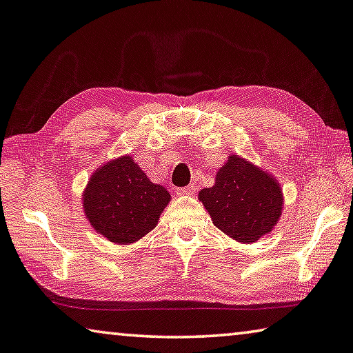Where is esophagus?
Returning a JSON list of instances; mask_svg holds the SVG:
<instances>
[{"instance_id": "esophagus-1", "label": "esophagus", "mask_w": 353, "mask_h": 353, "mask_svg": "<svg viewBox=\"0 0 353 353\" xmlns=\"http://www.w3.org/2000/svg\"><path fill=\"white\" fill-rule=\"evenodd\" d=\"M192 192H194V186H192V184H189V186H184V188H178V189H176V194L181 195V197H183V195H190Z\"/></svg>"}]
</instances>
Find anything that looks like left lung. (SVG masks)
I'll return each instance as SVG.
<instances>
[{
    "label": "left lung",
    "instance_id": "8db88e82",
    "mask_svg": "<svg viewBox=\"0 0 353 353\" xmlns=\"http://www.w3.org/2000/svg\"><path fill=\"white\" fill-rule=\"evenodd\" d=\"M199 199L212 223L239 242H255L272 231L283 208L280 184L238 154L230 156L214 186L201 189Z\"/></svg>",
    "mask_w": 353,
    "mask_h": 353
}]
</instances>
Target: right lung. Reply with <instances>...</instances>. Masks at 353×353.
<instances>
[{
    "instance_id": "1",
    "label": "right lung",
    "mask_w": 353,
    "mask_h": 353,
    "mask_svg": "<svg viewBox=\"0 0 353 353\" xmlns=\"http://www.w3.org/2000/svg\"><path fill=\"white\" fill-rule=\"evenodd\" d=\"M170 200L130 156L109 161L92 175L83 195L85 217L115 244H131L150 233Z\"/></svg>"
}]
</instances>
